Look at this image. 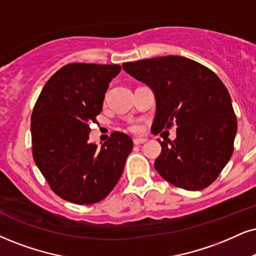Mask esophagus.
<instances>
[{"label": "esophagus", "mask_w": 256, "mask_h": 256, "mask_svg": "<svg viewBox=\"0 0 256 256\" xmlns=\"http://www.w3.org/2000/svg\"><path fill=\"white\" fill-rule=\"evenodd\" d=\"M134 144H136V146H138V144H144L146 142V138H134Z\"/></svg>", "instance_id": "34e87169"}]
</instances>
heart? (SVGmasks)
Listing matches in <instances>:
<instances>
[{
    "label": "heart",
    "instance_id": "1",
    "mask_svg": "<svg viewBox=\"0 0 256 256\" xmlns=\"http://www.w3.org/2000/svg\"><path fill=\"white\" fill-rule=\"evenodd\" d=\"M129 130L133 132V133H138V132L142 130V128H141V126L138 123H133V124L129 126Z\"/></svg>",
    "mask_w": 256,
    "mask_h": 256
}]
</instances>
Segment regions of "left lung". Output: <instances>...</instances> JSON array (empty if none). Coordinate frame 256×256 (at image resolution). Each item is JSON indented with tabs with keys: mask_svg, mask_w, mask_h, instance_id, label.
Returning a JSON list of instances; mask_svg holds the SVG:
<instances>
[{
	"mask_svg": "<svg viewBox=\"0 0 256 256\" xmlns=\"http://www.w3.org/2000/svg\"><path fill=\"white\" fill-rule=\"evenodd\" d=\"M123 70L156 96L152 130L176 126L174 141H160L154 166L165 180L188 191L212 184L234 152L238 121L230 94L215 72L180 56L123 62Z\"/></svg>",
	"mask_w": 256,
	"mask_h": 256,
	"instance_id": "8db88e82",
	"label": "left lung"
}]
</instances>
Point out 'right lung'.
<instances>
[{
    "label": "right lung",
    "instance_id": "add662e5",
    "mask_svg": "<svg viewBox=\"0 0 256 256\" xmlns=\"http://www.w3.org/2000/svg\"><path fill=\"white\" fill-rule=\"evenodd\" d=\"M120 65L74 62L50 78L32 112L33 158L50 188L62 200L89 205L108 196L133 150L127 134L114 132L100 148L89 142L90 123Z\"/></svg>",
    "mask_w": 256,
    "mask_h": 256
}]
</instances>
